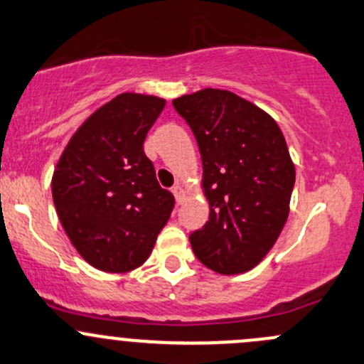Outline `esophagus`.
Returning <instances> with one entry per match:
<instances>
[{"label":"esophagus","instance_id":"1","mask_svg":"<svg viewBox=\"0 0 364 364\" xmlns=\"http://www.w3.org/2000/svg\"><path fill=\"white\" fill-rule=\"evenodd\" d=\"M172 193H174V198L178 204H181V202L185 200V190H183L181 185H176L174 188H172Z\"/></svg>","mask_w":364,"mask_h":364}]
</instances>
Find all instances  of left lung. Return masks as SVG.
Listing matches in <instances>:
<instances>
[{
    "label": "left lung",
    "instance_id": "8db88e82",
    "mask_svg": "<svg viewBox=\"0 0 364 364\" xmlns=\"http://www.w3.org/2000/svg\"><path fill=\"white\" fill-rule=\"evenodd\" d=\"M202 159L209 220L190 235L208 269L235 275L258 265L289 214L294 166L277 122L230 90L204 89L172 101Z\"/></svg>",
    "mask_w": 364,
    "mask_h": 364
}]
</instances>
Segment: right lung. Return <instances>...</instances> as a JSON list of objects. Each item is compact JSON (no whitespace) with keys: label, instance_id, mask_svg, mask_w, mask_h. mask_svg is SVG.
<instances>
[{"label":"right lung","instance_id":"1","mask_svg":"<svg viewBox=\"0 0 364 364\" xmlns=\"http://www.w3.org/2000/svg\"><path fill=\"white\" fill-rule=\"evenodd\" d=\"M166 106L124 92L73 134L52 176L57 216L75 250L102 272L143 265L169 221L174 197L144 155L148 131Z\"/></svg>","mask_w":364,"mask_h":364}]
</instances>
